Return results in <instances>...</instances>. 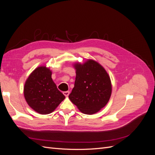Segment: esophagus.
<instances>
[{
	"label": "esophagus",
	"instance_id": "34e87169",
	"mask_svg": "<svg viewBox=\"0 0 155 155\" xmlns=\"http://www.w3.org/2000/svg\"><path fill=\"white\" fill-rule=\"evenodd\" d=\"M63 94L66 97H68V95L70 94V92L69 91H64V92H63Z\"/></svg>",
	"mask_w": 155,
	"mask_h": 155
}]
</instances>
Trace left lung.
<instances>
[{
  "label": "left lung",
  "mask_w": 155,
  "mask_h": 155,
  "mask_svg": "<svg viewBox=\"0 0 155 155\" xmlns=\"http://www.w3.org/2000/svg\"><path fill=\"white\" fill-rule=\"evenodd\" d=\"M76 81L68 96L82 113L94 114L99 112L109 101L112 83L109 75L101 64L93 59L73 64Z\"/></svg>",
  "instance_id": "8db88e82"
}]
</instances>
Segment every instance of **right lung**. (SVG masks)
<instances>
[{
    "instance_id": "obj_1",
    "label": "right lung",
    "mask_w": 155,
    "mask_h": 155,
    "mask_svg": "<svg viewBox=\"0 0 155 155\" xmlns=\"http://www.w3.org/2000/svg\"><path fill=\"white\" fill-rule=\"evenodd\" d=\"M52 72L46 66L36 68L25 83L24 96L31 109L40 114L54 112L65 96L51 78Z\"/></svg>"
}]
</instances>
